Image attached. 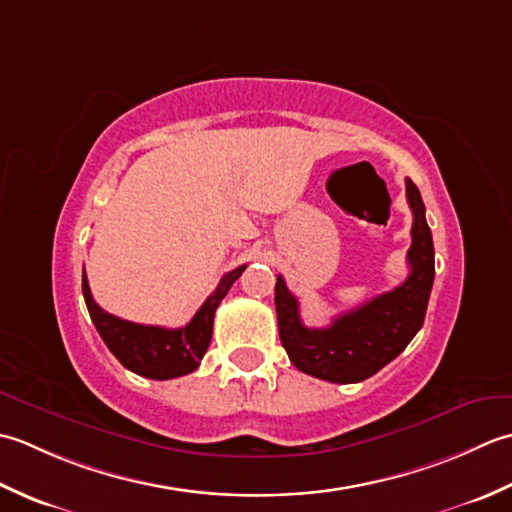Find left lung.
<instances>
[{
    "mask_svg": "<svg viewBox=\"0 0 512 512\" xmlns=\"http://www.w3.org/2000/svg\"><path fill=\"white\" fill-rule=\"evenodd\" d=\"M406 201L413 212L411 247L406 254L411 274L387 294L340 314L325 329H309L300 320L298 300L289 294L283 276H278L274 302L280 342L302 373L336 384L362 382L398 358L424 325L435 276V249L420 190L411 179H406Z\"/></svg>",
    "mask_w": 512,
    "mask_h": 512,
    "instance_id": "1",
    "label": "left lung"
}]
</instances>
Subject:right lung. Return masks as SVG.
I'll use <instances>...</instances> for the list:
<instances>
[{
	"label": "right lung",
	"instance_id": "add662e5",
	"mask_svg": "<svg viewBox=\"0 0 512 512\" xmlns=\"http://www.w3.org/2000/svg\"><path fill=\"white\" fill-rule=\"evenodd\" d=\"M247 265L236 267L221 278V283L212 291L207 300L196 311L194 318L179 329L137 325V322L123 320L103 311L90 294V285L83 271V298H86L88 314L95 322L101 340L112 351L125 369L134 371L143 378L172 380L192 373L201 364L207 347L212 340L214 311L227 296L234 280L243 274Z\"/></svg>",
	"mask_w": 512,
	"mask_h": 512
}]
</instances>
